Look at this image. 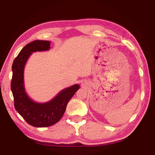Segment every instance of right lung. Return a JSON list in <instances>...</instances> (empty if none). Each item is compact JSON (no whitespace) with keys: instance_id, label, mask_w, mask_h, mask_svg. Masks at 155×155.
<instances>
[{"instance_id":"right-lung-1","label":"right lung","mask_w":155,"mask_h":155,"mask_svg":"<svg viewBox=\"0 0 155 155\" xmlns=\"http://www.w3.org/2000/svg\"><path fill=\"white\" fill-rule=\"evenodd\" d=\"M50 42L35 41L22 48L15 58L12 66V77L11 88L14 97L16 110L28 124L35 127H47L60 120L67 105L80 88L78 84L62 90L53 99L45 103H38L31 100L26 93L24 86V68L32 52L47 51Z\"/></svg>"}]
</instances>
